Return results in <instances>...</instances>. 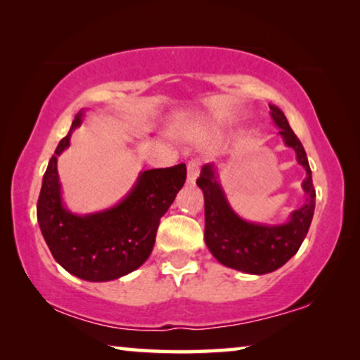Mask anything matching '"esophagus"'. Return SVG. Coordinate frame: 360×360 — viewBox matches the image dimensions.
Listing matches in <instances>:
<instances>
[{
	"instance_id": "1",
	"label": "esophagus",
	"mask_w": 360,
	"mask_h": 360,
	"mask_svg": "<svg viewBox=\"0 0 360 360\" xmlns=\"http://www.w3.org/2000/svg\"><path fill=\"white\" fill-rule=\"evenodd\" d=\"M198 174V163L197 162H191L187 165V182L189 184H194Z\"/></svg>"
}]
</instances>
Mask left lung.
<instances>
[{
	"mask_svg": "<svg viewBox=\"0 0 360 360\" xmlns=\"http://www.w3.org/2000/svg\"><path fill=\"white\" fill-rule=\"evenodd\" d=\"M270 106V117L280 131L284 146L296 152L297 163L305 169L304 203L289 213L286 221L268 224L248 221L233 210L219 184L218 168L208 163L202 168L197 186L205 200V244L219 264L249 275H265L281 268L296 255L310 228L315 210V189L307 155L284 112Z\"/></svg>",
	"mask_w": 360,
	"mask_h": 360,
	"instance_id": "obj_1",
	"label": "left lung"
}]
</instances>
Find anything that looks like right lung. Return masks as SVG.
Returning a JSON list of instances; mask_svg holds the SVG:
<instances>
[{
    "mask_svg": "<svg viewBox=\"0 0 360 360\" xmlns=\"http://www.w3.org/2000/svg\"><path fill=\"white\" fill-rule=\"evenodd\" d=\"M85 110L74 117L43 174L37 219L51 255L64 270L85 281H111L137 270L152 254L160 218L184 186L186 165L141 171L116 205L79 214L63 200L58 157L71 146Z\"/></svg>",
    "mask_w": 360,
    "mask_h": 360,
    "instance_id": "right-lung-1",
    "label": "right lung"
}]
</instances>
